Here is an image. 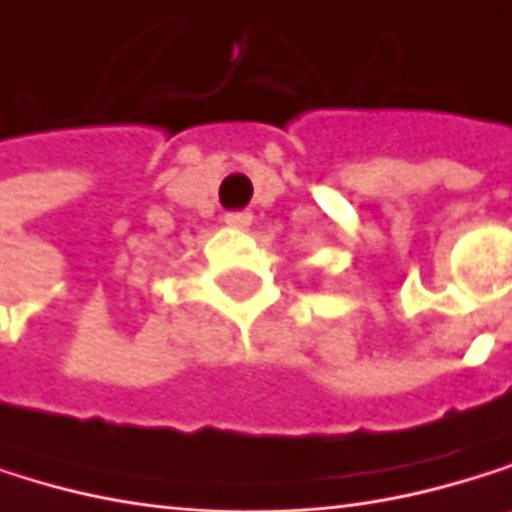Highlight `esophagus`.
<instances>
[{
  "instance_id": "1",
  "label": "esophagus",
  "mask_w": 512,
  "mask_h": 512,
  "mask_svg": "<svg viewBox=\"0 0 512 512\" xmlns=\"http://www.w3.org/2000/svg\"><path fill=\"white\" fill-rule=\"evenodd\" d=\"M224 224L233 227V230H248L251 227V212H227Z\"/></svg>"
}]
</instances>
